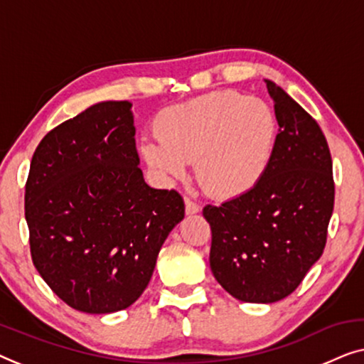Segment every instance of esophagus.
Instances as JSON below:
<instances>
[{"mask_svg":"<svg viewBox=\"0 0 364 364\" xmlns=\"http://www.w3.org/2000/svg\"><path fill=\"white\" fill-rule=\"evenodd\" d=\"M186 212L187 215H195L200 212V205L195 203L193 200H191L188 197H186Z\"/></svg>","mask_w":364,"mask_h":364,"instance_id":"34e87169","label":"esophagus"}]
</instances>
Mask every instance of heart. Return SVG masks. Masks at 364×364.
<instances>
[{"label":"heart","mask_w":364,"mask_h":364,"mask_svg":"<svg viewBox=\"0 0 364 364\" xmlns=\"http://www.w3.org/2000/svg\"><path fill=\"white\" fill-rule=\"evenodd\" d=\"M159 143L143 141L141 154L167 177H197L215 197H238L257 186L271 164L277 136L267 103L236 92H212L166 108L156 119Z\"/></svg>","instance_id":"b5f03b06"}]
</instances>
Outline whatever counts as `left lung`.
Returning a JSON list of instances; mask_svg holds the SVG:
<instances>
[{"instance_id": "1", "label": "left lung", "mask_w": 364, "mask_h": 364, "mask_svg": "<svg viewBox=\"0 0 364 364\" xmlns=\"http://www.w3.org/2000/svg\"><path fill=\"white\" fill-rule=\"evenodd\" d=\"M266 87L279 124L269 167L250 192L203 208L213 276L251 304L296 291L322 256L335 202L331 156L317 121L276 83Z\"/></svg>"}]
</instances>
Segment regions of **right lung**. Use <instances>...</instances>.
Masks as SVG:
<instances>
[{"mask_svg": "<svg viewBox=\"0 0 364 364\" xmlns=\"http://www.w3.org/2000/svg\"><path fill=\"white\" fill-rule=\"evenodd\" d=\"M129 102H102L49 131L31 161V256L55 296L85 314L128 309L186 213L139 169Z\"/></svg>", "mask_w": 364, "mask_h": 364, "instance_id": "right-lung-1", "label": "right lung"}]
</instances>
